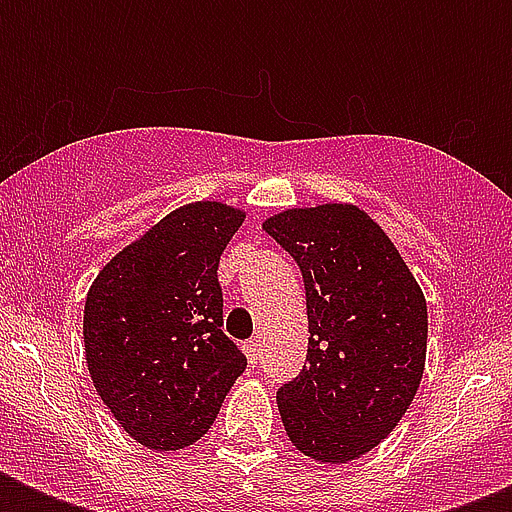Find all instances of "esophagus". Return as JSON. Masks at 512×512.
<instances>
[{
    "label": "esophagus",
    "mask_w": 512,
    "mask_h": 512,
    "mask_svg": "<svg viewBox=\"0 0 512 512\" xmlns=\"http://www.w3.org/2000/svg\"><path fill=\"white\" fill-rule=\"evenodd\" d=\"M244 353H247L249 364L255 366L257 358H260V350H257V340H247V342H244Z\"/></svg>",
    "instance_id": "obj_1"
}]
</instances>
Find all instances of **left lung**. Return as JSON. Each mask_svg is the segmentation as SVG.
Wrapping results in <instances>:
<instances>
[{"label": "left lung", "instance_id": "obj_1", "mask_svg": "<svg viewBox=\"0 0 512 512\" xmlns=\"http://www.w3.org/2000/svg\"><path fill=\"white\" fill-rule=\"evenodd\" d=\"M308 305V366L276 393L289 441L342 465L390 436L420 388L428 305L380 225L353 204L268 217Z\"/></svg>", "mask_w": 512, "mask_h": 512}]
</instances>
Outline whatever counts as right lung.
<instances>
[{
	"label": "right lung",
	"instance_id": "obj_1",
	"mask_svg": "<svg viewBox=\"0 0 512 512\" xmlns=\"http://www.w3.org/2000/svg\"><path fill=\"white\" fill-rule=\"evenodd\" d=\"M244 212L193 201L124 247L92 281L84 353L92 385L138 444L199 441L247 356L223 335L217 263Z\"/></svg>",
	"mask_w": 512,
	"mask_h": 512
}]
</instances>
